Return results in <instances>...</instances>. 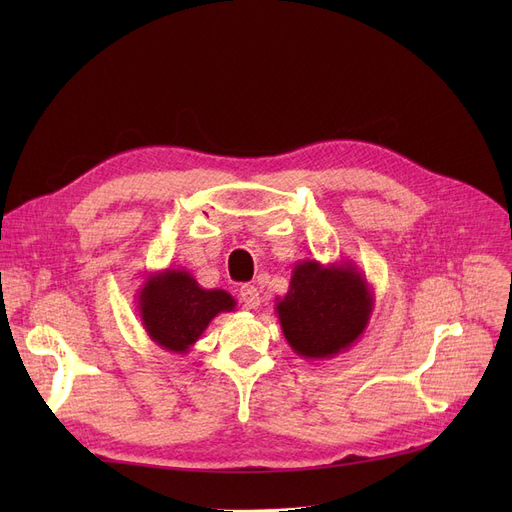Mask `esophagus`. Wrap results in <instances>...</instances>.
Listing matches in <instances>:
<instances>
[{
	"label": "esophagus",
	"mask_w": 512,
	"mask_h": 512,
	"mask_svg": "<svg viewBox=\"0 0 512 512\" xmlns=\"http://www.w3.org/2000/svg\"><path fill=\"white\" fill-rule=\"evenodd\" d=\"M240 301L245 303V307H247V309H257V307H259V303H261V299H259V290H257L255 286H251V284L240 286Z\"/></svg>",
	"instance_id": "esophagus-1"
}]
</instances>
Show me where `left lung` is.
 I'll return each instance as SVG.
<instances>
[{"label": "left lung", "mask_w": 512, "mask_h": 512, "mask_svg": "<svg viewBox=\"0 0 512 512\" xmlns=\"http://www.w3.org/2000/svg\"><path fill=\"white\" fill-rule=\"evenodd\" d=\"M286 342L309 361L332 359L351 348L373 313V290L353 261L294 263L288 292L276 299Z\"/></svg>", "instance_id": "obj_1"}]
</instances>
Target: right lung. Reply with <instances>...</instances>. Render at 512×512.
Instances as JSON below:
<instances>
[{"instance_id":"right-lung-1","label":"right lung","mask_w":512,"mask_h":512,"mask_svg":"<svg viewBox=\"0 0 512 512\" xmlns=\"http://www.w3.org/2000/svg\"><path fill=\"white\" fill-rule=\"evenodd\" d=\"M137 309L147 336L168 353L186 355L213 317L234 311L226 290L201 288L191 272L166 267L151 272L137 292Z\"/></svg>"}]
</instances>
